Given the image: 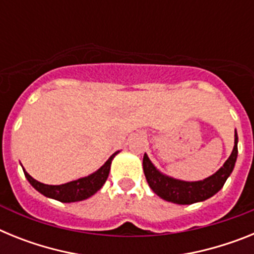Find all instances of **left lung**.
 <instances>
[{"mask_svg":"<svg viewBox=\"0 0 254 254\" xmlns=\"http://www.w3.org/2000/svg\"><path fill=\"white\" fill-rule=\"evenodd\" d=\"M237 158L238 134L237 129H235L234 147H233V151L228 160L224 163L223 167L220 168L216 173L202 179V181H181V179H176L167 176V174H163L151 163L146 152L143 155L142 167L150 188L159 197H161L168 202L177 203V205H192V203L202 202L205 199L210 198L223 188L224 183L230 177L233 169H234Z\"/></svg>","mask_w":254,"mask_h":254,"instance_id":"obj_1","label":"left lung"}]
</instances>
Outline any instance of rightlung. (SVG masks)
Segmentation results:
<instances>
[{
  "label": "right lung",
  "instance_id": "1",
  "mask_svg": "<svg viewBox=\"0 0 254 254\" xmlns=\"http://www.w3.org/2000/svg\"><path fill=\"white\" fill-rule=\"evenodd\" d=\"M118 152L120 151L114 152L99 169L94 172L93 174H90V176L82 177V178H78L76 181L68 182V183L60 186H51L40 183L37 179L29 176L24 168H22V170H24V174H25L29 183L43 196L48 197V198L57 199L60 202H77V201H84V199L91 197L103 187L108 176H109L112 160H113V158Z\"/></svg>",
  "mask_w": 254,
  "mask_h": 254
}]
</instances>
